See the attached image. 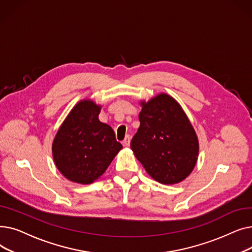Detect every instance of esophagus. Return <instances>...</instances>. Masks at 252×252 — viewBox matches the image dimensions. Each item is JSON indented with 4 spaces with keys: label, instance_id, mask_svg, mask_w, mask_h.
<instances>
[{
    "label": "esophagus",
    "instance_id": "34e87169",
    "mask_svg": "<svg viewBox=\"0 0 252 252\" xmlns=\"http://www.w3.org/2000/svg\"><path fill=\"white\" fill-rule=\"evenodd\" d=\"M129 143H130V137H129V135H127V136H126L125 140L123 141V144H124V146L128 147L129 146Z\"/></svg>",
    "mask_w": 252,
    "mask_h": 252
}]
</instances>
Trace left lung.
<instances>
[{"mask_svg": "<svg viewBox=\"0 0 252 252\" xmlns=\"http://www.w3.org/2000/svg\"><path fill=\"white\" fill-rule=\"evenodd\" d=\"M140 127L130 148L147 174L160 184L175 185L188 178L199 154L196 131L179 102L160 93L140 101Z\"/></svg>", "mask_w": 252, "mask_h": 252, "instance_id": "8db88e82", "label": "left lung"}]
</instances>
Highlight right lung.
I'll return each mask as SVG.
<instances>
[{"label": "right lung", "mask_w": 252, "mask_h": 252, "mask_svg": "<svg viewBox=\"0 0 252 252\" xmlns=\"http://www.w3.org/2000/svg\"><path fill=\"white\" fill-rule=\"evenodd\" d=\"M100 111L101 105L91 99L77 102L53 140L54 163L73 183L89 185L97 181L123 149L112 127L99 121Z\"/></svg>", "instance_id": "right-lung-1"}]
</instances>
